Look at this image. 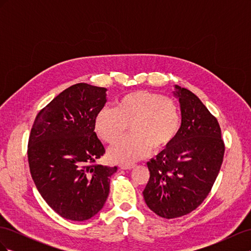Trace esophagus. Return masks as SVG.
I'll list each match as a JSON object with an SVG mask.
<instances>
[{
	"mask_svg": "<svg viewBox=\"0 0 251 251\" xmlns=\"http://www.w3.org/2000/svg\"><path fill=\"white\" fill-rule=\"evenodd\" d=\"M134 164H126V163H121V164H119V168L121 169V170H131V169H133L134 168Z\"/></svg>",
	"mask_w": 251,
	"mask_h": 251,
	"instance_id": "esophagus-1",
	"label": "esophagus"
}]
</instances>
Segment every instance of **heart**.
I'll use <instances>...</instances> for the list:
<instances>
[{
    "instance_id": "obj_1",
    "label": "heart",
    "mask_w": 251,
    "mask_h": 251,
    "mask_svg": "<svg viewBox=\"0 0 251 251\" xmlns=\"http://www.w3.org/2000/svg\"><path fill=\"white\" fill-rule=\"evenodd\" d=\"M109 151L114 162L132 163L151 151H160L171 144L181 127V111L172 97L150 91H135L119 97L116 108H102L94 120L96 135L105 143H113L125 134Z\"/></svg>"
}]
</instances>
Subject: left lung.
<instances>
[{"instance_id":"left-lung-1","label":"left lung","mask_w":251,"mask_h":251,"mask_svg":"<svg viewBox=\"0 0 251 251\" xmlns=\"http://www.w3.org/2000/svg\"><path fill=\"white\" fill-rule=\"evenodd\" d=\"M176 88L182 113L180 131L148 162L150 179L142 193L149 208L165 219L185 216L205 200L225 151L217 118L191 91Z\"/></svg>"}]
</instances>
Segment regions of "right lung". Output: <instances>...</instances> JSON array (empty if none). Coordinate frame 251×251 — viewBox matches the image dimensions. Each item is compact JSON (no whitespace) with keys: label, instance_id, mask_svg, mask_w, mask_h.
<instances>
[{"label":"right lung","instance_id":"1","mask_svg":"<svg viewBox=\"0 0 251 251\" xmlns=\"http://www.w3.org/2000/svg\"><path fill=\"white\" fill-rule=\"evenodd\" d=\"M105 101V88L73 85L37 113L29 135L28 163L37 191L72 221H85L102 208L117 170L97 163L105 151L94 120Z\"/></svg>","mask_w":251,"mask_h":251}]
</instances>
